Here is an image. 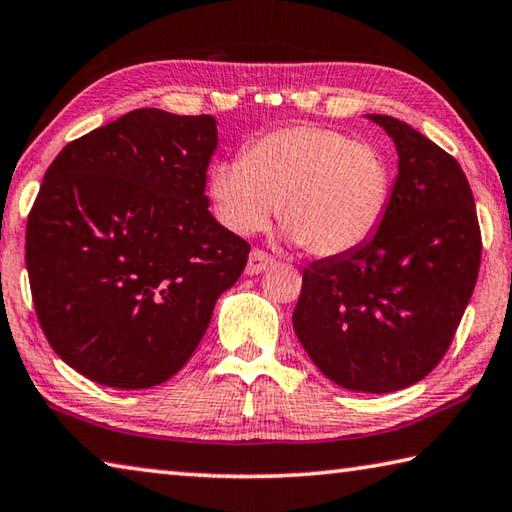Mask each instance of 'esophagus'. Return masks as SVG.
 <instances>
[{
	"mask_svg": "<svg viewBox=\"0 0 512 512\" xmlns=\"http://www.w3.org/2000/svg\"><path fill=\"white\" fill-rule=\"evenodd\" d=\"M273 262H275V259H273L271 255L264 253V250L255 248L253 253H250V257H248L246 273H248V275H259V273H264L268 266H273Z\"/></svg>",
	"mask_w": 512,
	"mask_h": 512,
	"instance_id": "1",
	"label": "esophagus"
}]
</instances>
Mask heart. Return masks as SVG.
Masks as SVG:
<instances>
[{"mask_svg":"<svg viewBox=\"0 0 512 512\" xmlns=\"http://www.w3.org/2000/svg\"><path fill=\"white\" fill-rule=\"evenodd\" d=\"M391 192V164L377 146L316 124L277 128L207 173L212 210L230 232L255 235L277 210L287 237L320 257L366 244Z\"/></svg>","mask_w":512,"mask_h":512,"instance_id":"obj_1","label":"heart"}]
</instances>
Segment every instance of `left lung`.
Instances as JSON below:
<instances>
[{
	"instance_id": "8db88e82",
	"label": "left lung",
	"mask_w": 512,
	"mask_h": 512,
	"mask_svg": "<svg viewBox=\"0 0 512 512\" xmlns=\"http://www.w3.org/2000/svg\"><path fill=\"white\" fill-rule=\"evenodd\" d=\"M368 117L400 155L391 203L366 244L302 271L293 329L334 384L391 393L427 377L452 345L479 277L481 228L452 155L400 119Z\"/></svg>"
}]
</instances>
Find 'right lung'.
Here are the masks:
<instances>
[{"instance_id":"1","label":"right lung","mask_w":512,"mask_h":512,"mask_svg":"<svg viewBox=\"0 0 512 512\" xmlns=\"http://www.w3.org/2000/svg\"><path fill=\"white\" fill-rule=\"evenodd\" d=\"M212 115L140 108L69 142L27 221L38 323L67 366L151 388L185 366L250 246L210 214Z\"/></svg>"}]
</instances>
